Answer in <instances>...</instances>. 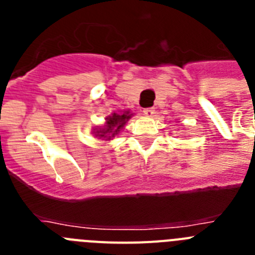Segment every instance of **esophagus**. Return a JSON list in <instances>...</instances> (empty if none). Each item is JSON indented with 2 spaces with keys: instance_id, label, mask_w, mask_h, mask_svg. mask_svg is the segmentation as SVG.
I'll list each match as a JSON object with an SVG mask.
<instances>
[{
  "instance_id": "obj_1",
  "label": "esophagus",
  "mask_w": 255,
  "mask_h": 255,
  "mask_svg": "<svg viewBox=\"0 0 255 255\" xmlns=\"http://www.w3.org/2000/svg\"><path fill=\"white\" fill-rule=\"evenodd\" d=\"M154 108L153 107H148V108H144L143 110V114L145 115V116H153V115H154Z\"/></svg>"
}]
</instances>
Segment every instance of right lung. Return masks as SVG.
<instances>
[{
  "instance_id": "obj_1",
  "label": "right lung",
  "mask_w": 255,
  "mask_h": 255,
  "mask_svg": "<svg viewBox=\"0 0 255 255\" xmlns=\"http://www.w3.org/2000/svg\"><path fill=\"white\" fill-rule=\"evenodd\" d=\"M131 117V114L129 111H125L123 114H112L111 116L106 117V124L103 128L96 129V136L98 138H105L106 140H110L120 132L129 119Z\"/></svg>"
}]
</instances>
